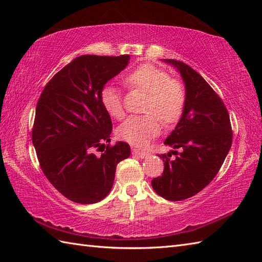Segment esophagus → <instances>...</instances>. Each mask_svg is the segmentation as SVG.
I'll return each mask as SVG.
<instances>
[{"instance_id": "esophagus-1", "label": "esophagus", "mask_w": 262, "mask_h": 262, "mask_svg": "<svg viewBox=\"0 0 262 262\" xmlns=\"http://www.w3.org/2000/svg\"><path fill=\"white\" fill-rule=\"evenodd\" d=\"M133 154L136 155V157H138V158H141V159L146 158L148 155L147 152H143V151H140V149H136V148H133Z\"/></svg>"}]
</instances>
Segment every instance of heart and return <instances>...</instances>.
<instances>
[{
	"label": "heart",
	"instance_id": "obj_1",
	"mask_svg": "<svg viewBox=\"0 0 262 262\" xmlns=\"http://www.w3.org/2000/svg\"><path fill=\"white\" fill-rule=\"evenodd\" d=\"M130 89L147 92L142 116H130L117 129L119 140L137 147H144L160 133L159 118L163 124H173L182 115L186 90L182 83L171 79L168 72L153 64H142L125 75ZM101 102L107 113L116 119L125 115L124 99L118 88L107 84L102 88Z\"/></svg>",
	"mask_w": 262,
	"mask_h": 262
}]
</instances>
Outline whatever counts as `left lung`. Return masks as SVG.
Returning <instances> with one entry per match:
<instances>
[{"instance_id":"1","label":"left lung","mask_w":262,"mask_h":262,"mask_svg":"<svg viewBox=\"0 0 262 262\" xmlns=\"http://www.w3.org/2000/svg\"><path fill=\"white\" fill-rule=\"evenodd\" d=\"M179 70L186 86V103L181 118L164 144L176 155L159 154L164 170L154 178L152 187L171 202L190 198L209 185L229 153L233 133L223 100L204 77L180 60L164 59Z\"/></svg>"}]
</instances>
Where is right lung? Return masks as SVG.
Returning a JSON list of instances; mask_svg holds the SVG:
<instances>
[{"instance_id":"add662e5","label":"right lung","mask_w":262,"mask_h":262,"mask_svg":"<svg viewBox=\"0 0 262 262\" xmlns=\"http://www.w3.org/2000/svg\"><path fill=\"white\" fill-rule=\"evenodd\" d=\"M128 60L129 55H82L57 72L39 97L31 133L39 165L74 203L102 200L113 188L117 164L130 155L125 142L104 145L113 122L100 98Z\"/></svg>"}]
</instances>
